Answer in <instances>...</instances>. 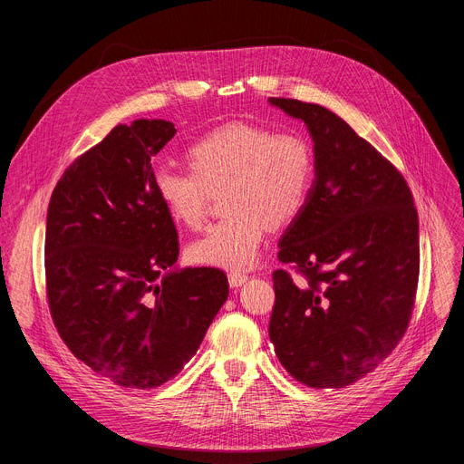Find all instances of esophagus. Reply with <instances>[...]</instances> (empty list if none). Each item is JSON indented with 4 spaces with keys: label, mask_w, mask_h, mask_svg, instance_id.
Instances as JSON below:
<instances>
[{
    "label": "esophagus",
    "mask_w": 464,
    "mask_h": 464,
    "mask_svg": "<svg viewBox=\"0 0 464 464\" xmlns=\"http://www.w3.org/2000/svg\"><path fill=\"white\" fill-rule=\"evenodd\" d=\"M227 278H229L231 287H240L248 282V276L245 273H231Z\"/></svg>",
    "instance_id": "1"
}]
</instances>
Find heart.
<instances>
[{
    "mask_svg": "<svg viewBox=\"0 0 464 464\" xmlns=\"http://www.w3.org/2000/svg\"><path fill=\"white\" fill-rule=\"evenodd\" d=\"M188 161L191 170L154 169L156 198L175 224L198 229L208 189L227 186L224 208L229 214L188 246L193 263L226 271L250 269L271 224L284 226L303 210L314 179L312 150L301 135L245 121L195 140Z\"/></svg>",
    "mask_w": 464,
    "mask_h": 464,
    "instance_id": "heart-1",
    "label": "heart"
}]
</instances>
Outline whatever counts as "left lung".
Returning <instances> with one entry per match:
<instances>
[{
  "label": "left lung",
  "mask_w": 464,
  "mask_h": 464,
  "mask_svg": "<svg viewBox=\"0 0 464 464\" xmlns=\"http://www.w3.org/2000/svg\"><path fill=\"white\" fill-rule=\"evenodd\" d=\"M269 105L304 121L314 182L278 259L308 285L273 275L269 336L282 367L315 389L372 372L402 338L420 276V222L406 180L329 109L284 97Z\"/></svg>",
  "instance_id": "1"
}]
</instances>
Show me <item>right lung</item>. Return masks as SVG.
I'll use <instances>...</instances> for the list:
<instances>
[{"instance_id":"right-lung-1","label":"right lung","mask_w":464,"mask_h":464,"mask_svg":"<svg viewBox=\"0 0 464 464\" xmlns=\"http://www.w3.org/2000/svg\"><path fill=\"white\" fill-rule=\"evenodd\" d=\"M175 133L160 118L116 126L65 170L46 212L54 325L92 371L133 389L175 378L229 295L224 271L177 265V227L152 182Z\"/></svg>"}]
</instances>
